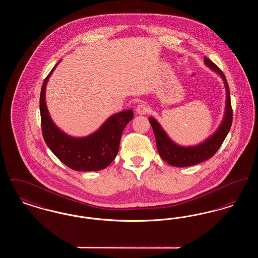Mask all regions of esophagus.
Listing matches in <instances>:
<instances>
[{
    "instance_id": "34e87169",
    "label": "esophagus",
    "mask_w": 258,
    "mask_h": 258,
    "mask_svg": "<svg viewBox=\"0 0 258 258\" xmlns=\"http://www.w3.org/2000/svg\"><path fill=\"white\" fill-rule=\"evenodd\" d=\"M148 111H149V107L145 103H140L136 107V112L140 115H145L146 113H148Z\"/></svg>"
}]
</instances>
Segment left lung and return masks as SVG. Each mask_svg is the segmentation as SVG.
Wrapping results in <instances>:
<instances>
[{"label": "left lung", "instance_id": "obj_1", "mask_svg": "<svg viewBox=\"0 0 258 258\" xmlns=\"http://www.w3.org/2000/svg\"><path fill=\"white\" fill-rule=\"evenodd\" d=\"M204 62L213 72L219 74L223 80L225 91H226V103L225 112L220 126L218 130L209 136L206 140L201 142L196 146L184 147L176 144L171 138L164 132L159 122L153 117H149V122L154 131L156 137L157 148L159 151L160 158L168 164L176 167H186L191 166L197 163H200L204 160L212 158L217 151L220 149L224 141L226 135H228L231 124H232V108L230 101V92L227 84V80L221 70L211 61L207 57L204 58Z\"/></svg>", "mask_w": 258, "mask_h": 258}]
</instances>
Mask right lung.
<instances>
[{"label": "right lung", "mask_w": 258, "mask_h": 258, "mask_svg": "<svg viewBox=\"0 0 258 258\" xmlns=\"http://www.w3.org/2000/svg\"><path fill=\"white\" fill-rule=\"evenodd\" d=\"M57 64L45 78L40 92L39 110L44 141L52 153L74 170L104 169L116 158L123 128L134 118V111L127 109L112 115L98 131L85 137H74L64 134L52 121L45 102L46 84Z\"/></svg>", "instance_id": "1"}]
</instances>
